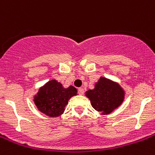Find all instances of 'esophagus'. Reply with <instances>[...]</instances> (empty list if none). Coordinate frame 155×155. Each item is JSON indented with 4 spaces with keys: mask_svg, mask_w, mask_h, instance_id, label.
<instances>
[{
    "mask_svg": "<svg viewBox=\"0 0 155 155\" xmlns=\"http://www.w3.org/2000/svg\"><path fill=\"white\" fill-rule=\"evenodd\" d=\"M84 88H82V87H80V88L78 89V94L79 95H83L84 94Z\"/></svg>",
    "mask_w": 155,
    "mask_h": 155,
    "instance_id": "esophagus-1",
    "label": "esophagus"
}]
</instances>
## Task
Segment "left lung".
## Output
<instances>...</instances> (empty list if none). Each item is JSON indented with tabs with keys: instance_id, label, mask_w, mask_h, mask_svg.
I'll use <instances>...</instances> for the list:
<instances>
[{
	"instance_id": "obj_1",
	"label": "left lung",
	"mask_w": 155,
	"mask_h": 155,
	"mask_svg": "<svg viewBox=\"0 0 155 155\" xmlns=\"http://www.w3.org/2000/svg\"><path fill=\"white\" fill-rule=\"evenodd\" d=\"M86 96L94 109L102 114H108L122 103L124 91L117 84L101 78L94 89L87 91Z\"/></svg>"
}]
</instances>
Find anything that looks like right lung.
I'll use <instances>...</instances> for the list:
<instances>
[{
  "mask_svg": "<svg viewBox=\"0 0 155 155\" xmlns=\"http://www.w3.org/2000/svg\"><path fill=\"white\" fill-rule=\"evenodd\" d=\"M77 93V90L72 86L63 88L60 83L51 80L40 88L35 103L38 108L46 115L54 117L60 116L71 97Z\"/></svg>",
  "mask_w": 155,
  "mask_h": 155,
  "instance_id": "right-lung-1",
  "label": "right lung"
}]
</instances>
